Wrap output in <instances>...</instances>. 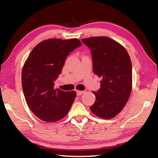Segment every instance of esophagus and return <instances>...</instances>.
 Listing matches in <instances>:
<instances>
[{
  "label": "esophagus",
  "mask_w": 158,
  "mask_h": 158,
  "mask_svg": "<svg viewBox=\"0 0 158 158\" xmlns=\"http://www.w3.org/2000/svg\"><path fill=\"white\" fill-rule=\"evenodd\" d=\"M85 91H81V90H77V95H81L82 94H84Z\"/></svg>",
  "instance_id": "esophagus-1"
}]
</instances>
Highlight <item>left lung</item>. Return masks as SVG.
Returning <instances> with one entry per match:
<instances>
[{"mask_svg": "<svg viewBox=\"0 0 158 158\" xmlns=\"http://www.w3.org/2000/svg\"><path fill=\"white\" fill-rule=\"evenodd\" d=\"M92 53L93 72L102 77L100 89L93 91L95 102L90 109L102 118H112L121 112L132 91V63L126 49L108 37L82 39Z\"/></svg>", "mask_w": 158, "mask_h": 158, "instance_id": "8db88e82", "label": "left lung"}]
</instances>
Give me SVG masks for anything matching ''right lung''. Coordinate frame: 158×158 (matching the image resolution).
<instances>
[{
  "label": "right lung",
  "instance_id": "obj_1",
  "mask_svg": "<svg viewBox=\"0 0 158 158\" xmlns=\"http://www.w3.org/2000/svg\"><path fill=\"white\" fill-rule=\"evenodd\" d=\"M81 45L76 38L48 39L37 44L26 59L21 73L23 94L32 112L42 121H59L71 108L76 92L54 89L53 81L69 52Z\"/></svg>",
  "mask_w": 158,
  "mask_h": 158
}]
</instances>
